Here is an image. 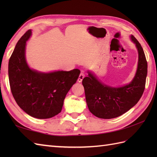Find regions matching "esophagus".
<instances>
[{
  "label": "esophagus",
  "instance_id": "obj_1",
  "mask_svg": "<svg viewBox=\"0 0 157 157\" xmlns=\"http://www.w3.org/2000/svg\"><path fill=\"white\" fill-rule=\"evenodd\" d=\"M84 74L83 73H80V75H79V78L78 79V82H82V80H83V79H84Z\"/></svg>",
  "mask_w": 157,
  "mask_h": 157
}]
</instances>
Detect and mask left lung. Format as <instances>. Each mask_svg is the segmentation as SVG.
Returning <instances> with one entry per match:
<instances>
[{"label":"left lung","mask_w":157,"mask_h":157,"mask_svg":"<svg viewBox=\"0 0 157 157\" xmlns=\"http://www.w3.org/2000/svg\"><path fill=\"white\" fill-rule=\"evenodd\" d=\"M130 39L137 48L138 61L136 74L129 84L119 87L109 86L92 71H88V77L82 81L88 107L98 118L112 119L122 115L137 104L144 92L147 61L140 44L133 35Z\"/></svg>","instance_id":"obj_1"}]
</instances>
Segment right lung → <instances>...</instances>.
Wrapping results in <instances>:
<instances>
[{"label": "right lung", "instance_id": "right-lung-1", "mask_svg": "<svg viewBox=\"0 0 157 157\" xmlns=\"http://www.w3.org/2000/svg\"><path fill=\"white\" fill-rule=\"evenodd\" d=\"M32 34L29 29L19 39L9 59V84L13 97L23 111L32 117L48 119L61 111L65 96L80 71L42 72L32 69L25 57L26 42Z\"/></svg>", "mask_w": 157, "mask_h": 157}]
</instances>
